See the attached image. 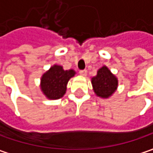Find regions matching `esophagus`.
Masks as SVG:
<instances>
[{"instance_id": "34e87169", "label": "esophagus", "mask_w": 153, "mask_h": 153, "mask_svg": "<svg viewBox=\"0 0 153 153\" xmlns=\"http://www.w3.org/2000/svg\"><path fill=\"white\" fill-rule=\"evenodd\" d=\"M79 74L82 75V76H87L88 71H87V70H81V71H79Z\"/></svg>"}]
</instances>
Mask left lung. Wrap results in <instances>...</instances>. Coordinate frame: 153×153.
<instances>
[{
  "label": "left lung",
  "instance_id": "obj_1",
  "mask_svg": "<svg viewBox=\"0 0 153 153\" xmlns=\"http://www.w3.org/2000/svg\"><path fill=\"white\" fill-rule=\"evenodd\" d=\"M93 88L97 96L101 98H108L117 90L118 79L110 70L103 65L97 71L96 76L91 79Z\"/></svg>",
  "mask_w": 153,
  "mask_h": 153
}]
</instances>
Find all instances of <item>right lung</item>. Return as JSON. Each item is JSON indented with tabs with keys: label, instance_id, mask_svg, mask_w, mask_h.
I'll list each match as a JSON object with an SVG mask.
<instances>
[{
	"label": "right lung",
	"instance_id": "1",
	"mask_svg": "<svg viewBox=\"0 0 153 153\" xmlns=\"http://www.w3.org/2000/svg\"><path fill=\"white\" fill-rule=\"evenodd\" d=\"M74 75V70H64L61 65H54L41 77V90L50 100L59 99L65 94L69 79Z\"/></svg>",
	"mask_w": 153,
	"mask_h": 153
}]
</instances>
